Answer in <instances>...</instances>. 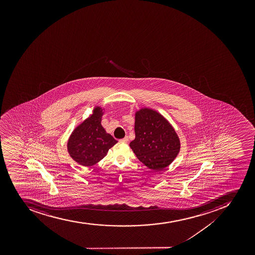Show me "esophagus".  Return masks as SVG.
<instances>
[{
  "mask_svg": "<svg viewBox=\"0 0 255 255\" xmlns=\"http://www.w3.org/2000/svg\"><path fill=\"white\" fill-rule=\"evenodd\" d=\"M128 141V136H126L124 138H122V139H120V142H127Z\"/></svg>",
  "mask_w": 255,
  "mask_h": 255,
  "instance_id": "1",
  "label": "esophagus"
}]
</instances>
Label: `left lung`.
<instances>
[{"instance_id": "obj_1", "label": "left lung", "mask_w": 255, "mask_h": 255, "mask_svg": "<svg viewBox=\"0 0 255 255\" xmlns=\"http://www.w3.org/2000/svg\"><path fill=\"white\" fill-rule=\"evenodd\" d=\"M135 138L129 143L137 159L149 169L162 170L177 156L180 142L174 128L155 111L136 113Z\"/></svg>"}]
</instances>
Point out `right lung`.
Listing matches in <instances>:
<instances>
[{"mask_svg":"<svg viewBox=\"0 0 255 255\" xmlns=\"http://www.w3.org/2000/svg\"><path fill=\"white\" fill-rule=\"evenodd\" d=\"M102 109L96 108L91 118L75 128L68 140V150L80 165L90 166L99 162L118 141L101 126Z\"/></svg>","mask_w":255,"mask_h":255,"instance_id":"obj_1","label":"right lung"}]
</instances>
